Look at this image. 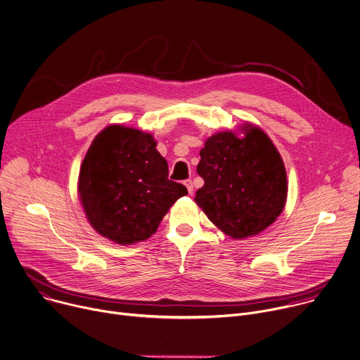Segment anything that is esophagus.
Returning a JSON list of instances; mask_svg holds the SVG:
<instances>
[{"instance_id": "obj_1", "label": "esophagus", "mask_w": 360, "mask_h": 360, "mask_svg": "<svg viewBox=\"0 0 360 360\" xmlns=\"http://www.w3.org/2000/svg\"><path fill=\"white\" fill-rule=\"evenodd\" d=\"M184 185L188 188V192H189V193H192V192H193V184H192V181H191V179L184 181Z\"/></svg>"}]
</instances>
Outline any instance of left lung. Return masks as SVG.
Wrapping results in <instances>:
<instances>
[{"mask_svg": "<svg viewBox=\"0 0 360 360\" xmlns=\"http://www.w3.org/2000/svg\"><path fill=\"white\" fill-rule=\"evenodd\" d=\"M238 131L206 139L196 167L205 184L195 202L217 229L242 240L277 220L288 181L278 150L260 127L245 123Z\"/></svg>", "mask_w": 360, "mask_h": 360, "instance_id": "1", "label": "left lung"}]
</instances>
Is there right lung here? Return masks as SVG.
Segmentation results:
<instances>
[{"label": "right lung", "mask_w": 360, "mask_h": 360, "mask_svg": "<svg viewBox=\"0 0 360 360\" xmlns=\"http://www.w3.org/2000/svg\"><path fill=\"white\" fill-rule=\"evenodd\" d=\"M155 147L153 134L111 124L84 155L77 195L90 226L112 243L147 240L169 207L188 193L168 179V162Z\"/></svg>", "instance_id": "right-lung-1"}]
</instances>
